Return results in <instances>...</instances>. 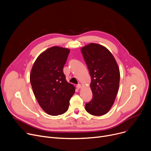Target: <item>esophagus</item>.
<instances>
[{
	"mask_svg": "<svg viewBox=\"0 0 151 151\" xmlns=\"http://www.w3.org/2000/svg\"><path fill=\"white\" fill-rule=\"evenodd\" d=\"M76 88L78 89H80L81 88H82V85H81L80 84H78L77 86H76Z\"/></svg>",
	"mask_w": 151,
	"mask_h": 151,
	"instance_id": "1",
	"label": "esophagus"
}]
</instances>
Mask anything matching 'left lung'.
<instances>
[{"instance_id": "8db88e82", "label": "left lung", "mask_w": 151, "mask_h": 151, "mask_svg": "<svg viewBox=\"0 0 151 151\" xmlns=\"http://www.w3.org/2000/svg\"><path fill=\"white\" fill-rule=\"evenodd\" d=\"M91 77L92 99L86 103L85 109L91 115L106 114L117 94L120 70L111 52L105 46L90 43L81 49Z\"/></svg>"}]
</instances>
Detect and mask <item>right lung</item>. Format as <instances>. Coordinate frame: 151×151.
<instances>
[{"instance_id": "1", "label": "right lung", "mask_w": 151, "mask_h": 151, "mask_svg": "<svg viewBox=\"0 0 151 151\" xmlns=\"http://www.w3.org/2000/svg\"><path fill=\"white\" fill-rule=\"evenodd\" d=\"M69 51L59 46L48 48L39 55L31 69L34 94L43 110L51 115L66 112L75 92V87L67 82L63 70Z\"/></svg>"}]
</instances>
